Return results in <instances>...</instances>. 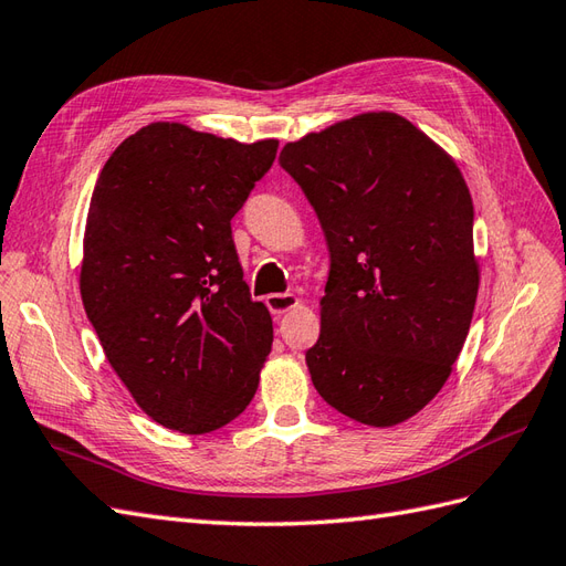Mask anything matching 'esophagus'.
I'll use <instances>...</instances> for the list:
<instances>
[{
  "mask_svg": "<svg viewBox=\"0 0 566 566\" xmlns=\"http://www.w3.org/2000/svg\"><path fill=\"white\" fill-rule=\"evenodd\" d=\"M265 303L272 315H284L286 311L298 306V298L294 294H268Z\"/></svg>",
  "mask_w": 566,
  "mask_h": 566,
  "instance_id": "obj_1",
  "label": "esophagus"
}]
</instances>
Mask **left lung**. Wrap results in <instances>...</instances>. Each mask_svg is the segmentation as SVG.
<instances>
[{"label": "left lung", "instance_id": "obj_1", "mask_svg": "<svg viewBox=\"0 0 566 566\" xmlns=\"http://www.w3.org/2000/svg\"><path fill=\"white\" fill-rule=\"evenodd\" d=\"M280 165L329 249L321 337L306 352L317 395L358 423H403L440 392L471 327L481 277L469 186L395 112L286 143Z\"/></svg>", "mask_w": 566, "mask_h": 566}]
</instances>
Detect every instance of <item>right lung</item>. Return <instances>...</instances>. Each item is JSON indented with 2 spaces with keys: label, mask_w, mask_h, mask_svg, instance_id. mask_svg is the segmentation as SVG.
<instances>
[{
  "label": "right lung",
  "mask_w": 566,
  "mask_h": 566,
  "mask_svg": "<svg viewBox=\"0 0 566 566\" xmlns=\"http://www.w3.org/2000/svg\"><path fill=\"white\" fill-rule=\"evenodd\" d=\"M277 145L155 122L128 136L97 177L81 298L114 373L169 430L222 428L258 389L272 317L243 282L231 217Z\"/></svg>",
  "instance_id": "right-lung-1"
}]
</instances>
